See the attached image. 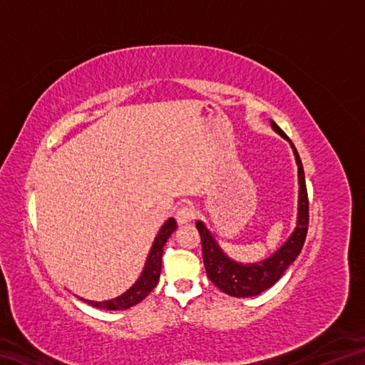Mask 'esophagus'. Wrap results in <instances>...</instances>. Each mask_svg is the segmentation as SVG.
<instances>
[{
	"label": "esophagus",
	"instance_id": "1",
	"mask_svg": "<svg viewBox=\"0 0 365 365\" xmlns=\"http://www.w3.org/2000/svg\"><path fill=\"white\" fill-rule=\"evenodd\" d=\"M195 207L191 205H182L178 206V209L175 211V220L178 222V224H188V222H191L195 219Z\"/></svg>",
	"mask_w": 365,
	"mask_h": 365
}]
</instances>
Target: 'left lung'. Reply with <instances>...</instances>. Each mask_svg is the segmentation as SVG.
<instances>
[{
  "instance_id": "1",
  "label": "left lung",
  "mask_w": 365,
  "mask_h": 365,
  "mask_svg": "<svg viewBox=\"0 0 365 365\" xmlns=\"http://www.w3.org/2000/svg\"><path fill=\"white\" fill-rule=\"evenodd\" d=\"M270 125L274 130L285 138L292 146L296 164H298V217H296V227L289 235L288 240L283 243L274 255L262 259L259 262L243 264L233 261L228 257L214 238L211 230L205 225L202 220H196V228L201 235L202 245V261H205L206 274L215 287L220 292H224L235 298H250V296L261 294L265 289L274 287L279 282L287 269L294 262V259L299 256L304 245L307 227H309V201L306 190V178L299 154L296 151L285 132L277 125L274 120H270Z\"/></svg>"
}]
</instances>
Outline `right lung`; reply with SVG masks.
I'll list each match as a JSON object with an SVG mask.
<instances>
[{"mask_svg":"<svg viewBox=\"0 0 365 365\" xmlns=\"http://www.w3.org/2000/svg\"><path fill=\"white\" fill-rule=\"evenodd\" d=\"M175 228H177V222L174 217H169L164 222V225L160 227L156 238H154L150 252H148L143 270H141L137 282H135L125 293H122L120 296H117V298L108 299V301H90L83 298L80 299L86 302V304L93 306L96 309H106V311H125V309L143 301L146 296L153 292L154 287L158 285L160 267H163V252H164L163 248L164 245L168 243V238L174 233Z\"/></svg>","mask_w":365,"mask_h":365,"instance_id":"add662e5","label":"right lung"}]
</instances>
